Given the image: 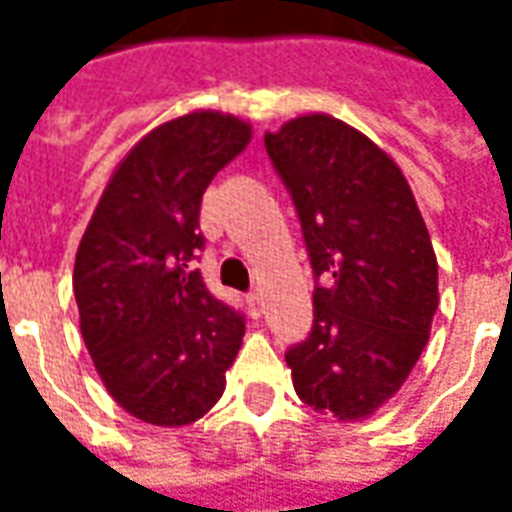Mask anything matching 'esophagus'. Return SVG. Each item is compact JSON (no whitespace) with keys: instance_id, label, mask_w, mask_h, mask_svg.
I'll return each instance as SVG.
<instances>
[{"instance_id":"esophagus-1","label":"esophagus","mask_w":512,"mask_h":512,"mask_svg":"<svg viewBox=\"0 0 512 512\" xmlns=\"http://www.w3.org/2000/svg\"><path fill=\"white\" fill-rule=\"evenodd\" d=\"M249 310H252V315H255V318H260V315H263V296H260V293H249Z\"/></svg>"}]
</instances>
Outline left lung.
<instances>
[{
  "mask_svg": "<svg viewBox=\"0 0 512 512\" xmlns=\"http://www.w3.org/2000/svg\"><path fill=\"white\" fill-rule=\"evenodd\" d=\"M268 158L299 211L315 277L310 337L285 354L296 395L340 422L400 392L430 337L439 263L395 158L323 112L266 131Z\"/></svg>",
  "mask_w": 512,
  "mask_h": 512,
  "instance_id": "left-lung-1",
  "label": "left lung"
}]
</instances>
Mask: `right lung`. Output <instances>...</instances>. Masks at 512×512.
<instances>
[{
    "instance_id": "add662e5",
    "label": "right lung",
    "mask_w": 512,
    "mask_h": 512,
    "mask_svg": "<svg viewBox=\"0 0 512 512\" xmlns=\"http://www.w3.org/2000/svg\"><path fill=\"white\" fill-rule=\"evenodd\" d=\"M252 139L235 115L194 109L136 142L106 183L76 249L73 293L95 373L120 408L183 428L222 397L244 318L213 299L189 260L200 202Z\"/></svg>"
}]
</instances>
